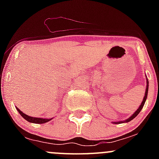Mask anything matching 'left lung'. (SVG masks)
I'll return each mask as SVG.
<instances>
[{
  "mask_svg": "<svg viewBox=\"0 0 159 159\" xmlns=\"http://www.w3.org/2000/svg\"><path fill=\"white\" fill-rule=\"evenodd\" d=\"M146 81H147V86H146V90H145V96H144V98L143 100H142V104H141V105L139 106V108H138L137 111H136L135 112H134V114H133L132 115H131L130 118H128V119H126L125 121H118V122H114L115 123V124H120V123H124V122H129V121H131V120L133 119V118H135L136 116H137L139 114V112L141 111V110L142 109V108H143L144 105H145V101H146L147 99V95H148V78H147V76H146Z\"/></svg>",
  "mask_w": 159,
  "mask_h": 159,
  "instance_id": "8db88e82",
  "label": "left lung"
}]
</instances>
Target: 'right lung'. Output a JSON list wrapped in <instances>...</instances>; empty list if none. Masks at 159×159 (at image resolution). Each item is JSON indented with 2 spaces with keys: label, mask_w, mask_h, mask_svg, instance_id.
Wrapping results in <instances>:
<instances>
[{
  "label": "right lung",
  "mask_w": 159,
  "mask_h": 159,
  "mask_svg": "<svg viewBox=\"0 0 159 159\" xmlns=\"http://www.w3.org/2000/svg\"><path fill=\"white\" fill-rule=\"evenodd\" d=\"M17 108V111L20 113V115H21L22 117H23L24 118H25V120H27L28 121H29V122H31V123H35V124H44V123H46L48 122V121H51L52 118H49V119H48V118H34V117H30V116H28V115H27L26 114L23 113V112L21 111L20 109H19L18 108Z\"/></svg>",
  "instance_id": "obj_1"
}]
</instances>
